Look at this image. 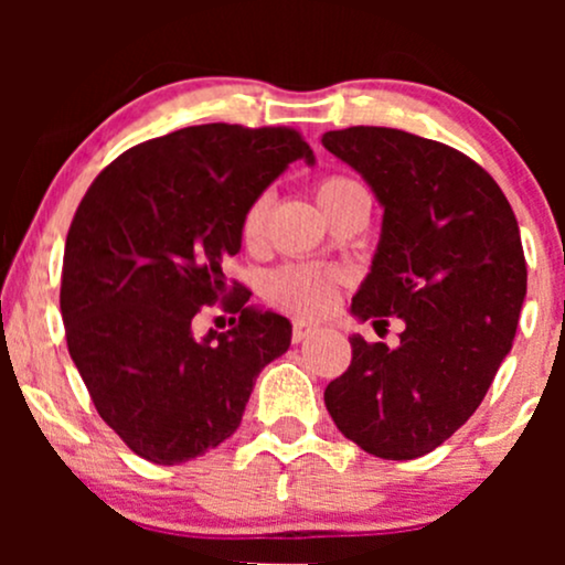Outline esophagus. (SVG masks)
Instances as JSON below:
<instances>
[{
  "label": "esophagus",
  "instance_id": "esophagus-1",
  "mask_svg": "<svg viewBox=\"0 0 565 565\" xmlns=\"http://www.w3.org/2000/svg\"><path fill=\"white\" fill-rule=\"evenodd\" d=\"M313 332H319V327H316V323H310V321H295V323H291V340H295V342L308 340V337Z\"/></svg>",
  "mask_w": 565,
  "mask_h": 565
}]
</instances>
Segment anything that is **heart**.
I'll use <instances>...</instances> for the list:
<instances>
[{"label": "heart", "instance_id": "1", "mask_svg": "<svg viewBox=\"0 0 565 565\" xmlns=\"http://www.w3.org/2000/svg\"><path fill=\"white\" fill-rule=\"evenodd\" d=\"M359 183L348 178H323L319 188H316V199H319L321 210H327L334 199H340L342 193L353 191ZM268 210H270V196L263 193L246 206L242 217V242L246 246H257L265 236V223H268ZM337 289V274L334 270L313 268V265H300L291 263L284 268L274 270L265 278V297L278 308L289 310L297 316H319L329 308L334 300Z\"/></svg>", "mask_w": 565, "mask_h": 565}]
</instances>
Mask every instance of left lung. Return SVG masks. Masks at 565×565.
I'll use <instances>...</instances> for the list:
<instances>
[{
    "label": "left lung",
    "instance_id": "obj_1",
    "mask_svg": "<svg viewBox=\"0 0 565 565\" xmlns=\"http://www.w3.org/2000/svg\"><path fill=\"white\" fill-rule=\"evenodd\" d=\"M377 196L382 233L350 313L398 316V348L350 337L353 361L323 393L345 438L414 459L451 438L494 382L526 300V257L510 201L483 167L391 127L321 138Z\"/></svg>",
    "mask_w": 565,
    "mask_h": 565
}]
</instances>
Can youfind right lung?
Wrapping results in <instances>:
<instances>
[{
  "label": "right lung",
  "instance_id": "obj_1",
  "mask_svg": "<svg viewBox=\"0 0 565 565\" xmlns=\"http://www.w3.org/2000/svg\"><path fill=\"white\" fill-rule=\"evenodd\" d=\"M297 159L316 161L297 129L199 125L129 148L84 193L63 255L68 353L103 423L148 462L231 438L257 374L289 350V319L246 305L223 263L246 206ZM217 299L239 321L199 341L192 316Z\"/></svg>",
  "mask_w": 565,
  "mask_h": 565
}]
</instances>
